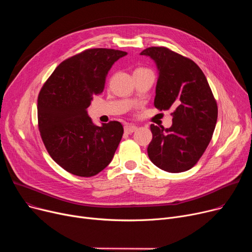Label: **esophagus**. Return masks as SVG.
<instances>
[{"label":"esophagus","mask_w":252,"mask_h":252,"mask_svg":"<svg viewBox=\"0 0 252 252\" xmlns=\"http://www.w3.org/2000/svg\"><path fill=\"white\" fill-rule=\"evenodd\" d=\"M137 126H134V125H126V126H125V133H126V134H131V133H134V131H136L137 130Z\"/></svg>","instance_id":"1"}]
</instances>
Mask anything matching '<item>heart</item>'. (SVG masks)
<instances>
[{"label": "heart", "instance_id": "obj_1", "mask_svg": "<svg viewBox=\"0 0 252 252\" xmlns=\"http://www.w3.org/2000/svg\"><path fill=\"white\" fill-rule=\"evenodd\" d=\"M139 69H143V68H139Z\"/></svg>", "mask_w": 252, "mask_h": 252}]
</instances>
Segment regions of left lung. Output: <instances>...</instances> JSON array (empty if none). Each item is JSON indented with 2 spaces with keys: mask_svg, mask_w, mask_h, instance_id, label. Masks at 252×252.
I'll return each instance as SVG.
<instances>
[{
  "mask_svg": "<svg viewBox=\"0 0 252 252\" xmlns=\"http://www.w3.org/2000/svg\"><path fill=\"white\" fill-rule=\"evenodd\" d=\"M156 64L158 79L154 106L174 109L173 125L164 128L151 125L148 156L168 173L192 168L206 150L218 119V105L207 79L194 61L164 47L141 52Z\"/></svg>",
  "mask_w": 252,
  "mask_h": 252,
  "instance_id": "left-lung-1",
  "label": "left lung"
}]
</instances>
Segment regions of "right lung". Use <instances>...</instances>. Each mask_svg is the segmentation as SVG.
Segmentation results:
<instances>
[{
	"label": "right lung",
	"mask_w": 252,
	"mask_h": 252,
	"mask_svg": "<svg viewBox=\"0 0 252 252\" xmlns=\"http://www.w3.org/2000/svg\"><path fill=\"white\" fill-rule=\"evenodd\" d=\"M127 54L113 49H89L64 60L37 98L38 129L57 164L78 177H93L107 166L124 134L121 123L98 126L87 108L103 92L112 65Z\"/></svg>",
	"instance_id": "right-lung-1"
}]
</instances>
